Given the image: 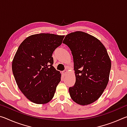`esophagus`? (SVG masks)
<instances>
[{
    "instance_id": "obj_1",
    "label": "esophagus",
    "mask_w": 127,
    "mask_h": 127,
    "mask_svg": "<svg viewBox=\"0 0 127 127\" xmlns=\"http://www.w3.org/2000/svg\"><path fill=\"white\" fill-rule=\"evenodd\" d=\"M66 73H67V70H64V71L62 72V74H63V76H65V74H66Z\"/></svg>"
}]
</instances>
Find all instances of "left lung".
<instances>
[{
	"mask_svg": "<svg viewBox=\"0 0 127 127\" xmlns=\"http://www.w3.org/2000/svg\"><path fill=\"white\" fill-rule=\"evenodd\" d=\"M63 43L72 51L76 83L69 88L77 104L87 105L101 96L109 80L111 60L104 45L97 38L82 31L65 36Z\"/></svg>",
	"mask_w": 127,
	"mask_h": 127,
	"instance_id": "left-lung-1",
	"label": "left lung"
}]
</instances>
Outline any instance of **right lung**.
Listing matches in <instances>:
<instances>
[{
    "mask_svg": "<svg viewBox=\"0 0 127 127\" xmlns=\"http://www.w3.org/2000/svg\"><path fill=\"white\" fill-rule=\"evenodd\" d=\"M64 36L35 34L19 46L12 61V71L19 89L31 102L45 104L54 96L61 73L53 66L52 54Z\"/></svg>",
    "mask_w": 127,
    "mask_h": 127,
    "instance_id": "obj_1",
    "label": "right lung"
}]
</instances>
